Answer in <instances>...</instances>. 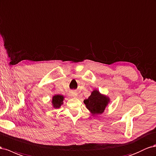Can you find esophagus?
<instances>
[{
  "instance_id": "34e87169",
  "label": "esophagus",
  "mask_w": 156,
  "mask_h": 156,
  "mask_svg": "<svg viewBox=\"0 0 156 156\" xmlns=\"http://www.w3.org/2000/svg\"><path fill=\"white\" fill-rule=\"evenodd\" d=\"M71 96H73V97H77V93L76 92H74V91L71 92Z\"/></svg>"
}]
</instances>
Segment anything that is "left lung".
I'll return each instance as SVG.
<instances>
[{
    "instance_id": "1",
    "label": "left lung",
    "mask_w": 156,
    "mask_h": 156,
    "mask_svg": "<svg viewBox=\"0 0 156 156\" xmlns=\"http://www.w3.org/2000/svg\"><path fill=\"white\" fill-rule=\"evenodd\" d=\"M110 102V99L107 96L101 94L98 90H94L90 96L84 100L87 108L92 115L102 114Z\"/></svg>"
}]
</instances>
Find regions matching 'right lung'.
<instances>
[{"mask_svg":"<svg viewBox=\"0 0 156 156\" xmlns=\"http://www.w3.org/2000/svg\"><path fill=\"white\" fill-rule=\"evenodd\" d=\"M64 100V96L60 94H55L52 96V105L54 108H60L63 104V101Z\"/></svg>","mask_w":156,"mask_h":156,"instance_id":"1","label":"right lung"}]
</instances>
